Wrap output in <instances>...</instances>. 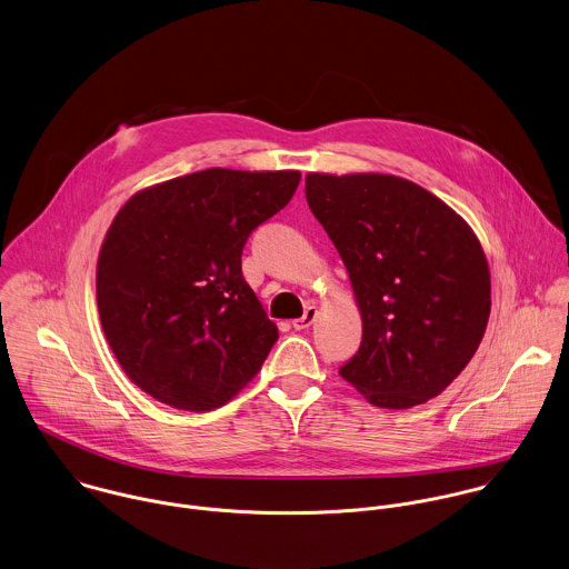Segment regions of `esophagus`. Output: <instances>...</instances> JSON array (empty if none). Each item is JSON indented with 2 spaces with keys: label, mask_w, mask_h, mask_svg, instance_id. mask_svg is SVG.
<instances>
[{
  "label": "esophagus",
  "mask_w": 569,
  "mask_h": 569,
  "mask_svg": "<svg viewBox=\"0 0 569 569\" xmlns=\"http://www.w3.org/2000/svg\"><path fill=\"white\" fill-rule=\"evenodd\" d=\"M317 315H319L317 306H308V308H306V315H303L301 319H295V321H292V328H295V330H308V328L317 321Z\"/></svg>",
  "instance_id": "34e87169"
}]
</instances>
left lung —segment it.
<instances>
[{
	"instance_id": "1",
	"label": "left lung",
	"mask_w": 569,
	"mask_h": 569,
	"mask_svg": "<svg viewBox=\"0 0 569 569\" xmlns=\"http://www.w3.org/2000/svg\"><path fill=\"white\" fill-rule=\"evenodd\" d=\"M362 317L339 369L371 405L409 409L442 393L483 339L490 272L470 227L427 189L382 173L306 178Z\"/></svg>"
}]
</instances>
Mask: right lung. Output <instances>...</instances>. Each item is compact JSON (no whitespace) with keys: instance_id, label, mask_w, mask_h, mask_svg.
I'll return each instance as SVG.
<instances>
[{"instance_id":"add662e5","label":"right lung","mask_w":569,"mask_h":569,"mask_svg":"<svg viewBox=\"0 0 569 569\" xmlns=\"http://www.w3.org/2000/svg\"><path fill=\"white\" fill-rule=\"evenodd\" d=\"M299 180V171L216 167L144 189L118 211L97 301L106 339L142 391L211 411L261 369L279 332L241 274V252Z\"/></svg>"}]
</instances>
